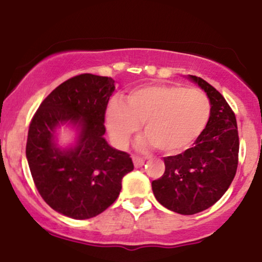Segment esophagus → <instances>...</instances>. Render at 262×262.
<instances>
[{
	"mask_svg": "<svg viewBox=\"0 0 262 262\" xmlns=\"http://www.w3.org/2000/svg\"><path fill=\"white\" fill-rule=\"evenodd\" d=\"M133 162H134V165L137 168H140V167H142V165L145 164L144 158L140 157V156H137V155L133 156Z\"/></svg>",
	"mask_w": 262,
	"mask_h": 262,
	"instance_id": "1",
	"label": "esophagus"
}]
</instances>
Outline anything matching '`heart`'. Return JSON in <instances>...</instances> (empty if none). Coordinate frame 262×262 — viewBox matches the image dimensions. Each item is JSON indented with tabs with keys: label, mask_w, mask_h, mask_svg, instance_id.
<instances>
[{
	"label": "heart",
	"mask_w": 262,
	"mask_h": 262,
	"mask_svg": "<svg viewBox=\"0 0 262 262\" xmlns=\"http://www.w3.org/2000/svg\"><path fill=\"white\" fill-rule=\"evenodd\" d=\"M210 102L203 92L175 84H148L134 89L125 104L114 99L106 108V127L117 146H127L144 122L142 144L165 154L186 150L209 121Z\"/></svg>",
	"instance_id": "obj_1"
}]
</instances>
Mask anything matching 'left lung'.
<instances>
[{"mask_svg": "<svg viewBox=\"0 0 262 262\" xmlns=\"http://www.w3.org/2000/svg\"><path fill=\"white\" fill-rule=\"evenodd\" d=\"M190 78L209 98V121L193 147L164 157V174L152 181L156 200L167 209L183 215L208 209L223 197L236 175L239 152L237 121L232 108L203 78L196 76Z\"/></svg>", "mask_w": 262, "mask_h": 262, "instance_id": "8db88e82", "label": "left lung"}]
</instances>
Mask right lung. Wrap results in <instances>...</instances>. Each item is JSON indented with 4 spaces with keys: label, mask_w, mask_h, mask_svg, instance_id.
Here are the masks:
<instances>
[{
    "label": "right lung",
    "mask_w": 262,
    "mask_h": 262,
    "mask_svg": "<svg viewBox=\"0 0 262 262\" xmlns=\"http://www.w3.org/2000/svg\"><path fill=\"white\" fill-rule=\"evenodd\" d=\"M115 81L82 74L58 85L30 122L26 158L35 186L52 209L72 219H89L117 200L122 179L134 169L127 152L104 139L105 114ZM66 121L81 125L78 145L61 151L54 130Z\"/></svg>",
    "instance_id": "1"
}]
</instances>
